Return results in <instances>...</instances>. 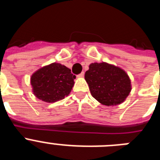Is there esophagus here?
<instances>
[{
	"label": "esophagus",
	"instance_id": "obj_1",
	"mask_svg": "<svg viewBox=\"0 0 160 160\" xmlns=\"http://www.w3.org/2000/svg\"><path fill=\"white\" fill-rule=\"evenodd\" d=\"M84 74H85L84 72H82L80 74H78V78H83V77H84Z\"/></svg>",
	"mask_w": 160,
	"mask_h": 160
}]
</instances>
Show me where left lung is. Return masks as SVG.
<instances>
[{
  "label": "left lung",
  "instance_id": "1",
  "mask_svg": "<svg viewBox=\"0 0 160 160\" xmlns=\"http://www.w3.org/2000/svg\"><path fill=\"white\" fill-rule=\"evenodd\" d=\"M90 94L107 107L123 102L131 91V79L122 68L102 62L89 66L85 73Z\"/></svg>",
  "mask_w": 160,
  "mask_h": 160
}]
</instances>
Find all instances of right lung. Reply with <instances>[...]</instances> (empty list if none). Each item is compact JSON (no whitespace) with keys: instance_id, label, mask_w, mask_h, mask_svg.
I'll return each mask as SVG.
<instances>
[{"instance_id":"add662e5","label":"right lung","mask_w":160,"mask_h":160,"mask_svg":"<svg viewBox=\"0 0 160 160\" xmlns=\"http://www.w3.org/2000/svg\"><path fill=\"white\" fill-rule=\"evenodd\" d=\"M75 75L64 65L53 62L38 69L30 77L32 94L46 102H55L71 92Z\"/></svg>"}]
</instances>
